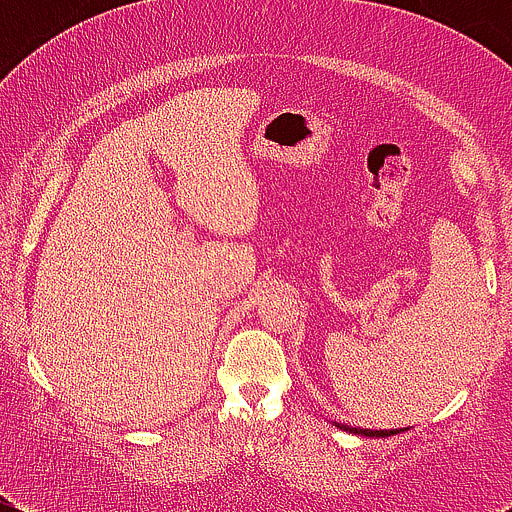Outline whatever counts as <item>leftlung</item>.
Listing matches in <instances>:
<instances>
[{"instance_id": "8db88e82", "label": "left lung", "mask_w": 512, "mask_h": 512, "mask_svg": "<svg viewBox=\"0 0 512 512\" xmlns=\"http://www.w3.org/2000/svg\"><path fill=\"white\" fill-rule=\"evenodd\" d=\"M337 428H344V431L349 433H361V436H371V438H384V436H394V433H399V428L396 431H371V428H352V426H344V423H334Z\"/></svg>"}]
</instances>
